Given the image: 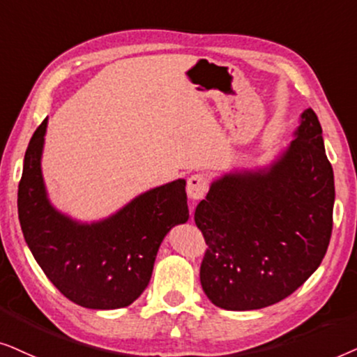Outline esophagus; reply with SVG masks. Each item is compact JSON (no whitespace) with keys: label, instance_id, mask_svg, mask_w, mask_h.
Returning <instances> with one entry per match:
<instances>
[{"label":"esophagus","instance_id":"esophagus-1","mask_svg":"<svg viewBox=\"0 0 357 357\" xmlns=\"http://www.w3.org/2000/svg\"><path fill=\"white\" fill-rule=\"evenodd\" d=\"M207 188H208V179L206 174L197 173V174H192L191 178L188 179V186H186L188 196L194 199V201H199V199L206 196Z\"/></svg>","mask_w":357,"mask_h":357}]
</instances>
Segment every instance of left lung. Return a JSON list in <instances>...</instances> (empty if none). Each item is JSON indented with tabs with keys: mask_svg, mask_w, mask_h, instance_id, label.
Returning <instances> with one entry per match:
<instances>
[{
	"mask_svg": "<svg viewBox=\"0 0 357 357\" xmlns=\"http://www.w3.org/2000/svg\"><path fill=\"white\" fill-rule=\"evenodd\" d=\"M271 163L223 173L194 220L207 251L201 284L213 305L258 310L297 291L320 266L333 228L335 178L310 107Z\"/></svg>",
	"mask_w": 357,
	"mask_h": 357,
	"instance_id": "1",
	"label": "left lung"
}]
</instances>
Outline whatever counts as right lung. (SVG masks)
Returning a JSON list of instances; mask_svg holds the SVG:
<instances>
[{"mask_svg":"<svg viewBox=\"0 0 357 357\" xmlns=\"http://www.w3.org/2000/svg\"><path fill=\"white\" fill-rule=\"evenodd\" d=\"M49 117L24 156L17 191L27 246L50 282L76 305L114 310L149 286L161 241L189 218L186 179L149 189L106 218L82 222L54 207L42 174Z\"/></svg>","mask_w":357,"mask_h":357,"instance_id":"add662e5","label":"right lung"}]
</instances>
